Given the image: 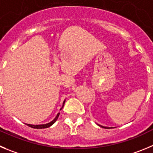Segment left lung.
<instances>
[{"label": "left lung", "instance_id": "left-lung-1", "mask_svg": "<svg viewBox=\"0 0 153 153\" xmlns=\"http://www.w3.org/2000/svg\"><path fill=\"white\" fill-rule=\"evenodd\" d=\"M99 125L100 127H101V128H108V127H104V126H102V125Z\"/></svg>", "mask_w": 153, "mask_h": 153}]
</instances>
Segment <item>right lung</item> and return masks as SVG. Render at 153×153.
<instances>
[{
	"label": "right lung",
	"instance_id": "obj_1",
	"mask_svg": "<svg viewBox=\"0 0 153 153\" xmlns=\"http://www.w3.org/2000/svg\"><path fill=\"white\" fill-rule=\"evenodd\" d=\"M65 100L63 101V103H62V108H61V109H60V110L62 109V107L64 106V104H65ZM59 114H60V113H59H59H58L56 115V116L55 117V118H54V119L53 120L52 122H49V123H48V124H44V125H30V124H25V125H28V127H31V128H36V129H42V128H49V127H51V125H53L54 123H55L56 121L57 118H58V117H59Z\"/></svg>",
	"mask_w": 153,
	"mask_h": 153
}]
</instances>
